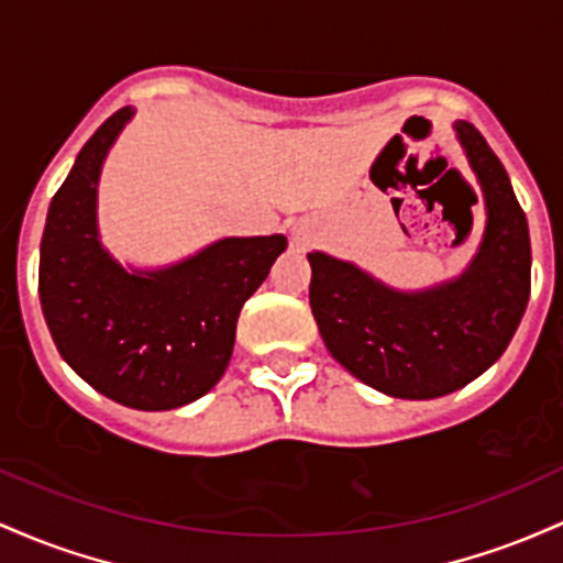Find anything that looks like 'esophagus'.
<instances>
[{"instance_id":"obj_1","label":"esophagus","mask_w":563,"mask_h":563,"mask_svg":"<svg viewBox=\"0 0 563 563\" xmlns=\"http://www.w3.org/2000/svg\"><path fill=\"white\" fill-rule=\"evenodd\" d=\"M292 242L295 244H308V242H311V231H308L306 225H295V229H292Z\"/></svg>"}]
</instances>
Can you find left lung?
I'll return each mask as SVG.
<instances>
[{
    "label": "left lung",
    "instance_id": "obj_1",
    "mask_svg": "<svg viewBox=\"0 0 563 563\" xmlns=\"http://www.w3.org/2000/svg\"><path fill=\"white\" fill-rule=\"evenodd\" d=\"M484 194L486 223L468 268L433 287L394 289L349 261L308 252L311 311L334 362L394 399H439L489 369L529 300V247L508 173L471 122L452 124Z\"/></svg>",
    "mask_w": 563,
    "mask_h": 563
}]
</instances>
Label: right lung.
Returning a JSON list of instances; mask_svg holds the SVG:
<instances>
[{
    "instance_id": "1",
    "label": "right lung",
    "mask_w": 563,
    "mask_h": 563,
    "mask_svg": "<svg viewBox=\"0 0 563 563\" xmlns=\"http://www.w3.org/2000/svg\"><path fill=\"white\" fill-rule=\"evenodd\" d=\"M124 106L106 119L47 210L40 300L63 362L111 401L164 412L201 399L231 362L242 306L287 250V236H225L164 265H122L100 242L98 180Z\"/></svg>"
}]
</instances>
